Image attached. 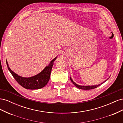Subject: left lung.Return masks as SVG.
I'll return each mask as SVG.
<instances>
[{
  "label": "left lung",
  "mask_w": 123,
  "mask_h": 123,
  "mask_svg": "<svg viewBox=\"0 0 123 123\" xmlns=\"http://www.w3.org/2000/svg\"><path fill=\"white\" fill-rule=\"evenodd\" d=\"M70 80H71V81H72V82L73 83V84L75 86L77 87V88H78L79 89H83V90H90V89H94V88H97L98 87V86H99L100 85H102V84H103V83H104L105 82V81H106V80H108L109 79V78L108 79H107L106 80H105L104 81H103V82L102 83H101V84H98V85H92V86H81V85H78V84H76L75 82H74V81L72 80V79H71V77H70Z\"/></svg>",
  "instance_id": "8db88e82"
}]
</instances>
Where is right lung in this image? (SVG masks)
Instances as JSON below:
<instances>
[{"label":"right lung","instance_id":"right-lung-1","mask_svg":"<svg viewBox=\"0 0 123 123\" xmlns=\"http://www.w3.org/2000/svg\"><path fill=\"white\" fill-rule=\"evenodd\" d=\"M57 57V56L53 59L50 62L49 64L46 66L40 73L34 76L29 77H22L14 72L9 67L8 62L7 61H6V62L9 71L12 74V75L18 84L21 85L22 87L27 89L35 90V89L42 88L47 84L50 79L51 72L54 64V62Z\"/></svg>","mask_w":123,"mask_h":123}]
</instances>
